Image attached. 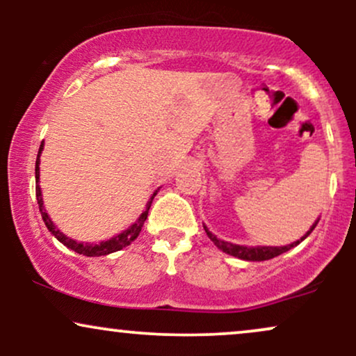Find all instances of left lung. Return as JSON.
<instances>
[{"mask_svg":"<svg viewBox=\"0 0 356 356\" xmlns=\"http://www.w3.org/2000/svg\"><path fill=\"white\" fill-rule=\"evenodd\" d=\"M318 220L320 219L314 220V224L309 227V231L306 232L303 238L295 241V243L288 244V246H241V244H232V243H227V241L218 239V236L212 234V232L207 229V226H204V229H206L207 236H209V239L212 241V243H214L216 246L220 249V251L226 252V254L239 257V259H244V261H266V259H273V257L283 254V252L289 251L291 248L298 246L301 241H305L309 234H312V231L316 227Z\"/></svg>","mask_w":356,"mask_h":356,"instance_id":"obj_1","label":"left lung"}]
</instances>
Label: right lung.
I'll return each instance as SVG.
<instances>
[{"instance_id": "obj_1", "label": "right lung", "mask_w": 356, "mask_h": 356, "mask_svg": "<svg viewBox=\"0 0 356 356\" xmlns=\"http://www.w3.org/2000/svg\"><path fill=\"white\" fill-rule=\"evenodd\" d=\"M43 152V142L42 145H40V150H38V155H36V165H35V181H36V201H38V206H40V212H42V218H43V222L44 226L48 227V231L51 232L53 236H55L56 239L60 241L63 246H67L68 249H72V251L79 252V254H83V256H88V257H99V256H107L110 252H115V251H120V249H124L129 246L130 243H134V241L137 239V236L140 234L142 231V226H144L147 216H149V209H150V204H152L154 197L157 195L159 189L154 192L152 195H150V199L147 201V206L144 212H142L140 216H138V219L136 222L132 224V226L127 227L125 231H122L120 234L113 236V238H110L107 241H102L99 244H93V243H79V241L68 238V236H65L63 232H61L58 227L53 224V220L50 216H48L47 209H44V204H43V197H42V187H40V155Z\"/></svg>"}]
</instances>
